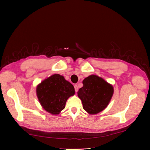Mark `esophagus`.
I'll return each instance as SVG.
<instances>
[{"mask_svg":"<svg viewBox=\"0 0 150 150\" xmlns=\"http://www.w3.org/2000/svg\"><path fill=\"white\" fill-rule=\"evenodd\" d=\"M74 88H75V92H77L78 91V86H77L76 84H75V85L74 86Z\"/></svg>","mask_w":150,"mask_h":150,"instance_id":"esophagus-1","label":"esophagus"}]
</instances>
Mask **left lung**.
<instances>
[{
  "label": "left lung",
  "mask_w": 150,
  "mask_h": 150,
  "mask_svg": "<svg viewBox=\"0 0 150 150\" xmlns=\"http://www.w3.org/2000/svg\"><path fill=\"white\" fill-rule=\"evenodd\" d=\"M83 84L77 93L83 109L89 114H96L104 110L112 97L113 86L95 75L84 78Z\"/></svg>",
  "instance_id": "left-lung-1"
}]
</instances>
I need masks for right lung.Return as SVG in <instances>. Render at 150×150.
<instances>
[{
	"mask_svg": "<svg viewBox=\"0 0 150 150\" xmlns=\"http://www.w3.org/2000/svg\"><path fill=\"white\" fill-rule=\"evenodd\" d=\"M75 94L73 85L59 74H54L37 86L36 95L47 112L59 114L65 108L67 99Z\"/></svg>",
	"mask_w": 150,
	"mask_h": 150,
	"instance_id": "obj_1",
	"label": "right lung"
}]
</instances>
